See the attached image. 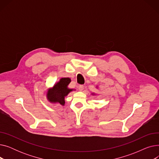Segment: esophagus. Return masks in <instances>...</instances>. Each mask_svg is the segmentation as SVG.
<instances>
[{"label":"esophagus","instance_id":"esophagus-1","mask_svg":"<svg viewBox=\"0 0 159 159\" xmlns=\"http://www.w3.org/2000/svg\"><path fill=\"white\" fill-rule=\"evenodd\" d=\"M78 88H79V91H82L83 89H84V86H83V85H79V87H78Z\"/></svg>","mask_w":159,"mask_h":159}]
</instances>
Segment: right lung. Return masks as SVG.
Masks as SVG:
<instances>
[{"mask_svg":"<svg viewBox=\"0 0 159 159\" xmlns=\"http://www.w3.org/2000/svg\"><path fill=\"white\" fill-rule=\"evenodd\" d=\"M70 82V78H62L52 89L48 91L47 97L49 101L54 103L58 102L64 106L65 104L64 97L73 90L68 88Z\"/></svg>","mask_w":159,"mask_h":159,"instance_id":"add662e5","label":"right lung"}]
</instances>
